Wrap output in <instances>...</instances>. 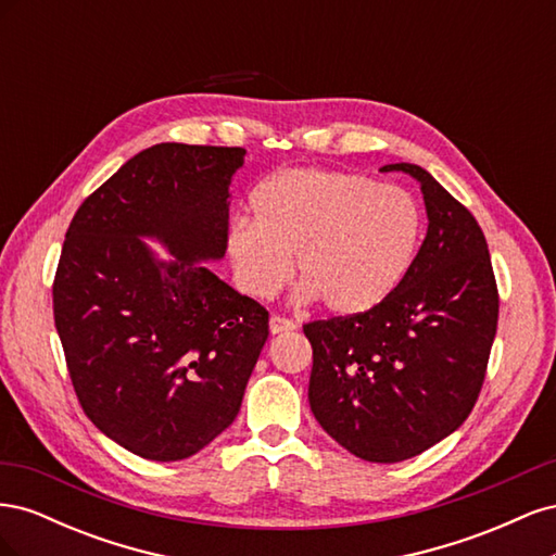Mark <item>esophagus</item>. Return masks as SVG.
Instances as JSON below:
<instances>
[{
	"label": "esophagus",
	"mask_w": 556,
	"mask_h": 556,
	"mask_svg": "<svg viewBox=\"0 0 556 556\" xmlns=\"http://www.w3.org/2000/svg\"><path fill=\"white\" fill-rule=\"evenodd\" d=\"M268 329H271V333H282V331L296 329V325L292 323V319H288V317L271 315V317H268Z\"/></svg>",
	"instance_id": "34e87169"
}]
</instances>
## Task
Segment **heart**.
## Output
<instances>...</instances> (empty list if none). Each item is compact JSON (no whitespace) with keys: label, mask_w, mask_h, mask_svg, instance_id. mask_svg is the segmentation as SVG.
Instances as JSON below:
<instances>
[{"label":"heart","mask_w":556,"mask_h":556,"mask_svg":"<svg viewBox=\"0 0 556 556\" xmlns=\"http://www.w3.org/2000/svg\"><path fill=\"white\" fill-rule=\"evenodd\" d=\"M250 208L252 223H233L227 239L243 288L255 296L274 294L294 255L299 296H315L336 315L380 306L406 278L422 231V215L406 190L315 166L268 176Z\"/></svg>","instance_id":"heart-1"}]
</instances>
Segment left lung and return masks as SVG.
Listing matches in <instances>:
<instances>
[{
	"label": "left lung",
	"instance_id": "obj_1",
	"mask_svg": "<svg viewBox=\"0 0 556 556\" xmlns=\"http://www.w3.org/2000/svg\"><path fill=\"white\" fill-rule=\"evenodd\" d=\"M429 229L406 278L380 306L304 325L313 345L308 401L331 439L359 459L394 464L429 450L473 410L498 323L484 233L417 164Z\"/></svg>",
	"mask_w": 556,
	"mask_h": 556
}]
</instances>
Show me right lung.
I'll use <instances>...</instances> for the list:
<instances>
[{
  "instance_id": "add662e5",
  "label": "right lung",
  "mask_w": 556,
  "mask_h": 556,
  "mask_svg": "<svg viewBox=\"0 0 556 556\" xmlns=\"http://www.w3.org/2000/svg\"><path fill=\"white\" fill-rule=\"evenodd\" d=\"M243 148L157 143L97 188L66 229L53 313L92 425L153 462L188 459L239 415L268 311L201 262L229 239ZM175 255L157 261L140 239Z\"/></svg>"
}]
</instances>
